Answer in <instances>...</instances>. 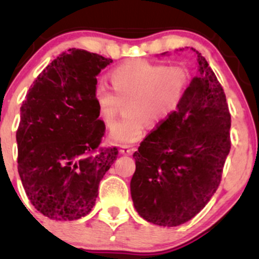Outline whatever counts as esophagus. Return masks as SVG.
Returning a JSON list of instances; mask_svg holds the SVG:
<instances>
[{
	"label": "esophagus",
	"instance_id": "esophagus-1",
	"mask_svg": "<svg viewBox=\"0 0 259 259\" xmlns=\"http://www.w3.org/2000/svg\"><path fill=\"white\" fill-rule=\"evenodd\" d=\"M134 151H135V148L129 147V146H123L120 148V153L121 154H133Z\"/></svg>",
	"mask_w": 259,
	"mask_h": 259
}]
</instances>
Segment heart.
Wrapping results in <instances>:
<instances>
[{
  "label": "heart",
  "mask_w": 259,
  "mask_h": 259,
  "mask_svg": "<svg viewBox=\"0 0 259 259\" xmlns=\"http://www.w3.org/2000/svg\"><path fill=\"white\" fill-rule=\"evenodd\" d=\"M109 79L114 93L103 84L95 89L97 112L102 123L112 126L126 103V115L113 126L109 141L129 145L144 136L147 123L159 125L178 111L190 73L183 63L134 61L112 70Z\"/></svg>",
  "instance_id": "obj_1"
}]
</instances>
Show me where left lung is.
Instances as JSON below:
<instances>
[{
	"label": "left lung",
	"instance_id": "1",
	"mask_svg": "<svg viewBox=\"0 0 259 259\" xmlns=\"http://www.w3.org/2000/svg\"><path fill=\"white\" fill-rule=\"evenodd\" d=\"M196 53L198 74L178 111L148 134L133 156L134 206L160 227L184 224L203 209L221 184L231 147L224 90L206 58Z\"/></svg>",
	"mask_w": 259,
	"mask_h": 259
}]
</instances>
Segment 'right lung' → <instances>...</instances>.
<instances>
[{"instance_id": "1", "label": "right lung", "mask_w": 259, "mask_h": 259, "mask_svg": "<svg viewBox=\"0 0 259 259\" xmlns=\"http://www.w3.org/2000/svg\"><path fill=\"white\" fill-rule=\"evenodd\" d=\"M97 53L70 49L37 75L20 107L18 173L40 213L75 221L95 206L117 147H100L106 125L95 102L96 75L112 63Z\"/></svg>"}]
</instances>
